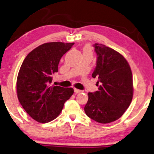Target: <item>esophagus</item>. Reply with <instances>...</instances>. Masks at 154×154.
Here are the masks:
<instances>
[{
  "instance_id": "1",
  "label": "esophagus",
  "mask_w": 154,
  "mask_h": 154,
  "mask_svg": "<svg viewBox=\"0 0 154 154\" xmlns=\"http://www.w3.org/2000/svg\"><path fill=\"white\" fill-rule=\"evenodd\" d=\"M74 92L75 93V94H79V93L82 92V91L79 90V89H74Z\"/></svg>"
}]
</instances>
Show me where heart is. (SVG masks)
I'll return each mask as SVG.
<instances>
[{"instance_id": "heart-1", "label": "heart", "mask_w": 154, "mask_h": 154, "mask_svg": "<svg viewBox=\"0 0 154 154\" xmlns=\"http://www.w3.org/2000/svg\"><path fill=\"white\" fill-rule=\"evenodd\" d=\"M84 49H87V50H89V51H91V48H90V46H86L85 48Z\"/></svg>"}]
</instances>
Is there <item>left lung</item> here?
I'll use <instances>...</instances> for the list:
<instances>
[{
  "instance_id": "8db88e82",
  "label": "left lung",
  "mask_w": 154,
  "mask_h": 154,
  "mask_svg": "<svg viewBox=\"0 0 154 154\" xmlns=\"http://www.w3.org/2000/svg\"><path fill=\"white\" fill-rule=\"evenodd\" d=\"M94 47L97 60L92 77L98 79V90L88 94L84 109L91 119L108 123L119 119L132 102V74L119 52L102 44L96 43Z\"/></svg>"
}]
</instances>
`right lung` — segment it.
<instances>
[{
	"label": "right lung",
	"mask_w": 154,
	"mask_h": 154,
	"mask_svg": "<svg viewBox=\"0 0 154 154\" xmlns=\"http://www.w3.org/2000/svg\"><path fill=\"white\" fill-rule=\"evenodd\" d=\"M74 43L50 42L37 47L25 58L17 79L19 102L30 117L48 123L59 116L65 101L74 94L72 88L52 86L61 57Z\"/></svg>",
	"instance_id": "obj_1"
}]
</instances>
